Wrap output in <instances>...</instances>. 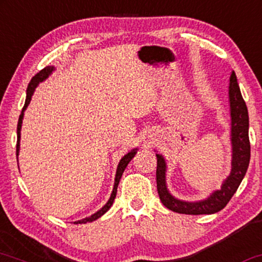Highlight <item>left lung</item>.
I'll use <instances>...</instances> for the list:
<instances>
[{"label": "left lung", "instance_id": "obj_1", "mask_svg": "<svg viewBox=\"0 0 262 262\" xmlns=\"http://www.w3.org/2000/svg\"><path fill=\"white\" fill-rule=\"evenodd\" d=\"M228 101L231 112V145H232V162L231 173L225 179L220 190L214 191L204 200L187 202L178 200L170 193L167 186V162L161 154H156L157 157V191L161 202L168 209L180 214L201 215L214 214L224 209L231 198L236 193L244 175L247 173L250 161V142H249V116L246 101L243 100L238 85L236 74L232 72L228 85Z\"/></svg>", "mask_w": 262, "mask_h": 262}]
</instances>
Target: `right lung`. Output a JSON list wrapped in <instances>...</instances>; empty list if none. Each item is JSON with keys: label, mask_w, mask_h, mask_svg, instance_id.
<instances>
[{"label": "right lung", "mask_w": 262, "mask_h": 262, "mask_svg": "<svg viewBox=\"0 0 262 262\" xmlns=\"http://www.w3.org/2000/svg\"><path fill=\"white\" fill-rule=\"evenodd\" d=\"M55 70L54 66H47V68H45L43 70H41L38 72V74H36L34 77L31 78V81H30V83L28 85V89H26V100H25V105L24 107H23L21 110V114L19 116V121H18V127H16V137H18V140H16V158H18L19 156V150H20V130H21V124H23V118H24V112L26 110V107H28V105L30 104V101H31V98H32V94H34L35 89L37 88V85L41 83V82L46 81L49 76L52 75V72ZM138 152V148H133L132 151H129L127 155H124L123 157L121 158L120 163L117 165V170H116V175H115V184H114V188H112V193L110 198H108L107 203L104 205V207L101 208L100 210H98L97 213H94L91 216L88 217H84V219L82 220H78V221H75V224H85V223H92V221L99 219V217L102 216L106 211L110 209L112 203H114L115 198H116V193H117V187H118V184H120V180L122 178V174H123V171L125 168H127V165L129 162L132 161V158L134 157L135 154Z\"/></svg>", "instance_id": "add662e5"}]
</instances>
